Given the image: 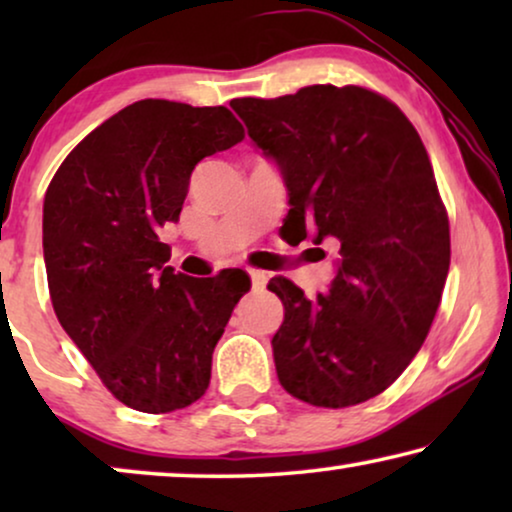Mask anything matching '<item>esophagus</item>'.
<instances>
[{
    "label": "esophagus",
    "mask_w": 512,
    "mask_h": 512,
    "mask_svg": "<svg viewBox=\"0 0 512 512\" xmlns=\"http://www.w3.org/2000/svg\"><path fill=\"white\" fill-rule=\"evenodd\" d=\"M249 279H251V286H254V289H263L265 282H268V272L249 270Z\"/></svg>",
    "instance_id": "1"
}]
</instances>
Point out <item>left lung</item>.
Masks as SVG:
<instances>
[{
    "label": "left lung",
    "mask_w": 512,
    "mask_h": 512,
    "mask_svg": "<svg viewBox=\"0 0 512 512\" xmlns=\"http://www.w3.org/2000/svg\"><path fill=\"white\" fill-rule=\"evenodd\" d=\"M230 107L282 174L300 240H331L340 258L312 300L286 277L272 338L279 384L319 408L382 394L415 359L450 270V223L417 130L387 97L359 86H307Z\"/></svg>",
    "instance_id": "8db88e82"
}]
</instances>
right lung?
<instances>
[{
    "mask_svg": "<svg viewBox=\"0 0 512 512\" xmlns=\"http://www.w3.org/2000/svg\"><path fill=\"white\" fill-rule=\"evenodd\" d=\"M226 107L139 100L65 158L44 198V263L60 326L111 394L132 410L198 401L242 270L174 275L160 228L177 223L202 158L242 142Z\"/></svg>",
    "mask_w": 512,
    "mask_h": 512,
    "instance_id": "1",
    "label": "right lung"
}]
</instances>
